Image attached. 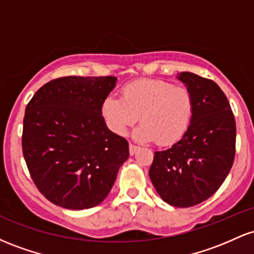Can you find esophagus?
Masks as SVG:
<instances>
[{"mask_svg":"<svg viewBox=\"0 0 254 254\" xmlns=\"http://www.w3.org/2000/svg\"><path fill=\"white\" fill-rule=\"evenodd\" d=\"M138 149V145L133 144V143H130L129 144V151H130V155H133V154L136 153V150Z\"/></svg>","mask_w":254,"mask_h":254,"instance_id":"1","label":"esophagus"}]
</instances>
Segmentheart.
<instances>
[{
  "label": "heart",
  "instance_id": "heart-1",
  "mask_svg": "<svg viewBox=\"0 0 254 254\" xmlns=\"http://www.w3.org/2000/svg\"><path fill=\"white\" fill-rule=\"evenodd\" d=\"M107 127L119 136L138 121L136 138L171 145L185 136L193 115V98L186 87L166 80L143 78L127 83L122 98L110 95L101 106Z\"/></svg>",
  "mask_w": 254,
  "mask_h": 254
}]
</instances>
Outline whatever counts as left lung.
I'll return each mask as SVG.
<instances>
[{
    "label": "left lung",
    "instance_id": "1",
    "mask_svg": "<svg viewBox=\"0 0 254 254\" xmlns=\"http://www.w3.org/2000/svg\"><path fill=\"white\" fill-rule=\"evenodd\" d=\"M178 78L193 98L190 127L167 150L154 153L149 177L166 203L189 208L210 198L228 176L234 162L237 125L228 99L216 82L188 71Z\"/></svg>",
    "mask_w": 254,
    "mask_h": 254
}]
</instances>
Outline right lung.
<instances>
[{
    "instance_id": "obj_1",
    "label": "right lung",
    "mask_w": 254,
    "mask_h": 254,
    "mask_svg": "<svg viewBox=\"0 0 254 254\" xmlns=\"http://www.w3.org/2000/svg\"><path fill=\"white\" fill-rule=\"evenodd\" d=\"M115 76H65L37 90L27 104L22 153L46 199L71 210L100 204L129 157V143L107 129L101 106Z\"/></svg>"
}]
</instances>
